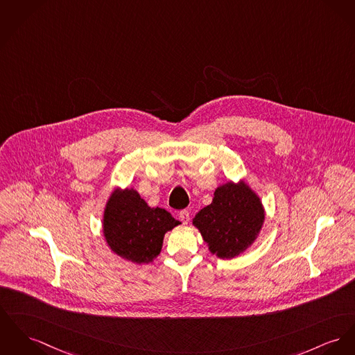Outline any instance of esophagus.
<instances>
[{
	"label": "esophagus",
	"instance_id": "obj_1",
	"mask_svg": "<svg viewBox=\"0 0 355 355\" xmlns=\"http://www.w3.org/2000/svg\"><path fill=\"white\" fill-rule=\"evenodd\" d=\"M179 218H180V220H182L184 225H189V211H187V210H182V211L179 213Z\"/></svg>",
	"mask_w": 355,
	"mask_h": 355
}]
</instances>
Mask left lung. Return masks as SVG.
Instances as JSON below:
<instances>
[{"instance_id":"obj_1","label":"left lung","mask_w":355,"mask_h":355,"mask_svg":"<svg viewBox=\"0 0 355 355\" xmlns=\"http://www.w3.org/2000/svg\"><path fill=\"white\" fill-rule=\"evenodd\" d=\"M263 219L259 195L245 182H229L215 189L211 205L195 215L192 225L213 254L234 259L257 239Z\"/></svg>"}]
</instances>
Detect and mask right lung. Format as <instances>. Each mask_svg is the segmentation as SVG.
I'll use <instances>...</instances> for the list:
<instances>
[{"label":"right lung","instance_id":"add662e5","mask_svg":"<svg viewBox=\"0 0 355 355\" xmlns=\"http://www.w3.org/2000/svg\"><path fill=\"white\" fill-rule=\"evenodd\" d=\"M180 225L160 207H149L133 189H114L103 213V236L109 248L125 260L148 263L156 259L166 232Z\"/></svg>","mask_w":355,"mask_h":355}]
</instances>
